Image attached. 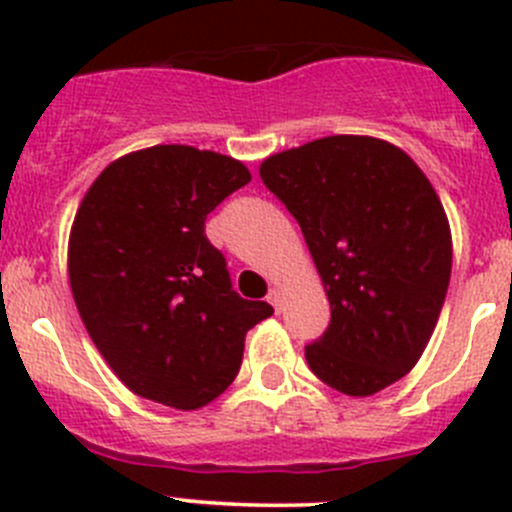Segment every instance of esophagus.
I'll return each instance as SVG.
<instances>
[{
	"label": "esophagus",
	"mask_w": 512,
	"mask_h": 512,
	"mask_svg": "<svg viewBox=\"0 0 512 512\" xmlns=\"http://www.w3.org/2000/svg\"><path fill=\"white\" fill-rule=\"evenodd\" d=\"M267 302H270L272 307H275L277 312H280L282 302H285V297H282V289H280V287H272L270 294H267Z\"/></svg>",
	"instance_id": "1"
}]
</instances>
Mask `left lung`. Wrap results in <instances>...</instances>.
<instances>
[{"label":"left lung","instance_id":"left-lung-1","mask_svg":"<svg viewBox=\"0 0 512 512\" xmlns=\"http://www.w3.org/2000/svg\"><path fill=\"white\" fill-rule=\"evenodd\" d=\"M260 178L307 240L332 319L304 347L332 389L371 396L421 359L451 280V227L421 168L369 136L270 156Z\"/></svg>","mask_w":512,"mask_h":512}]
</instances>
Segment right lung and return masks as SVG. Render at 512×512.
<instances>
[{
	"instance_id": "obj_1",
	"label": "right lung",
	"mask_w": 512,
	"mask_h": 512,
	"mask_svg": "<svg viewBox=\"0 0 512 512\" xmlns=\"http://www.w3.org/2000/svg\"><path fill=\"white\" fill-rule=\"evenodd\" d=\"M250 183L235 158L153 146L113 160L79 205L69 240L76 309L113 374L143 399L190 411L220 396L267 302L232 289L205 220Z\"/></svg>"
}]
</instances>
